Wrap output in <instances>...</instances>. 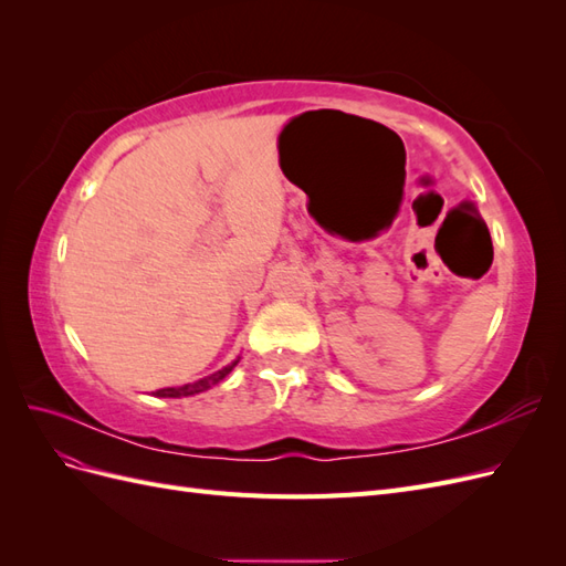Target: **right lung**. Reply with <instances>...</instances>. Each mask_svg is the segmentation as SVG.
Wrapping results in <instances>:
<instances>
[{
    "label": "right lung",
    "mask_w": 566,
    "mask_h": 566,
    "mask_svg": "<svg viewBox=\"0 0 566 566\" xmlns=\"http://www.w3.org/2000/svg\"><path fill=\"white\" fill-rule=\"evenodd\" d=\"M235 364H238V361L229 364L227 368H221V370H217V373H212V375H205V378H200V380H196V382H188V385H184V387H165V389H158V391H153V394H156V397H172V399H177V397H191V394L205 391V389H210L212 385H217L219 380H224L227 375L233 370Z\"/></svg>",
    "instance_id": "right-lung-1"
}]
</instances>
